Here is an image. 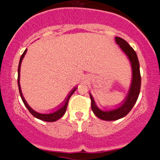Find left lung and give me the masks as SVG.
<instances>
[{
    "label": "left lung",
    "mask_w": 160,
    "mask_h": 160,
    "mask_svg": "<svg viewBox=\"0 0 160 160\" xmlns=\"http://www.w3.org/2000/svg\"><path fill=\"white\" fill-rule=\"evenodd\" d=\"M115 40L116 43L120 46L122 51L127 55L130 62H131L132 68V85L127 97L125 99L124 102H122L123 104H122V105L120 108H117L116 110H113V111H101L95 105L94 99H93L92 95L89 94L91 98V108L93 113L101 120L106 121L117 120L126 117L129 113L130 111L132 109L133 106L135 105V102L138 98L141 89V78L140 74V65H139V62L138 59L136 52L132 47L128 44L124 39L119 38V37H116Z\"/></svg>",
    "instance_id": "left-lung-1"
}]
</instances>
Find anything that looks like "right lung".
Instances as JSON below:
<instances>
[{"label":"right lung","instance_id":"add662e5","mask_svg":"<svg viewBox=\"0 0 160 160\" xmlns=\"http://www.w3.org/2000/svg\"><path fill=\"white\" fill-rule=\"evenodd\" d=\"M27 52V49H25V51H24V52L22 53V55L21 57H20V60H19V67H18V86H19V94H20V96H21L22 98V100L24 104L25 105V107L28 108V110L29 112H30L34 116V117H36V118L39 119L40 120H43V121H46V122H55V121L58 120V119H60L61 117L65 114V111H66V109H67V107H68V101L70 98H71V95L73 94V93L74 92V91L76 90L77 88H74V89H73L72 91L71 92V93H70L68 97L67 98L65 99V104H64V105L62 106V107L60 108V109L57 110L56 111L53 112L52 113H48V114H43V113H38V112L34 111V110L32 109V108L30 107V106L28 105V104H27L26 101L25 100V98H24L23 95H22V90H21V87H20V83H19V78H20V67H21V63H22V58H24V56H25V53Z\"/></svg>","mask_w":160,"mask_h":160}]
</instances>
